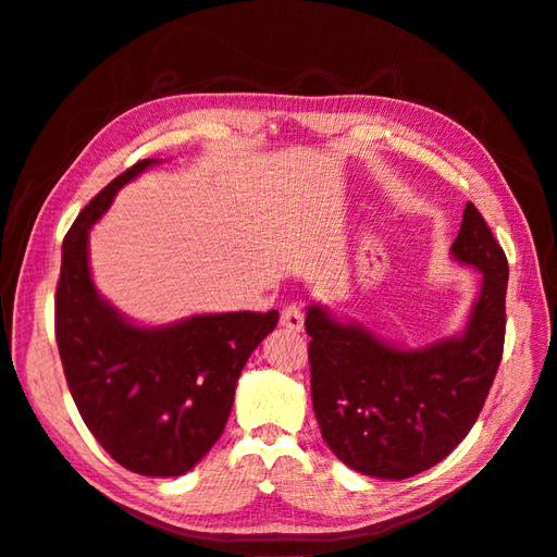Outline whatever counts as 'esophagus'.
Returning a JSON list of instances; mask_svg holds the SVG:
<instances>
[{
  "mask_svg": "<svg viewBox=\"0 0 557 557\" xmlns=\"http://www.w3.org/2000/svg\"><path fill=\"white\" fill-rule=\"evenodd\" d=\"M280 323H282L286 330L300 332V330H302V325H305V313H302L300 305H296V302H288V305L282 309Z\"/></svg>",
  "mask_w": 557,
  "mask_h": 557,
  "instance_id": "obj_1",
  "label": "esophagus"
}]
</instances>
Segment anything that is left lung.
Instances as JSON below:
<instances>
[{"label":"left lung","instance_id":"left-lung-1","mask_svg":"<svg viewBox=\"0 0 557 557\" xmlns=\"http://www.w3.org/2000/svg\"><path fill=\"white\" fill-rule=\"evenodd\" d=\"M450 252L482 273L457 338L400 350L321 305L307 309L313 412L332 453L359 473L403 480L434 467L487 400L505 344L507 257L473 202Z\"/></svg>","mask_w":557,"mask_h":557}]
</instances>
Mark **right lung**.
Wrapping results in <instances>:
<instances>
[{"label":"right lung","mask_w":557,"mask_h":557,"mask_svg":"<svg viewBox=\"0 0 557 557\" xmlns=\"http://www.w3.org/2000/svg\"><path fill=\"white\" fill-rule=\"evenodd\" d=\"M150 163L143 159L117 175L65 234L54 330L67 389L92 437L125 469L173 478L219 442L238 375L280 313H202L168 327H138L98 296L88 230L117 188Z\"/></svg>","instance_id":"1"}]
</instances>
